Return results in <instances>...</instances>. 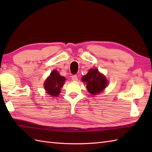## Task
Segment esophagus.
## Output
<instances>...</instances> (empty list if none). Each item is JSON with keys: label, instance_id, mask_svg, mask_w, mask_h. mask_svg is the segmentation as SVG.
Returning a JSON list of instances; mask_svg holds the SVG:
<instances>
[{"label": "esophagus", "instance_id": "obj_1", "mask_svg": "<svg viewBox=\"0 0 152 152\" xmlns=\"http://www.w3.org/2000/svg\"><path fill=\"white\" fill-rule=\"evenodd\" d=\"M71 79H72L73 81H77V80H78V76H77L76 75H72V76H71Z\"/></svg>", "mask_w": 152, "mask_h": 152}]
</instances>
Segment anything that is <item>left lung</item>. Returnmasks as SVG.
Instances as JSON below:
<instances>
[{"instance_id":"8db88e82","label":"left lung","mask_w":152,"mask_h":152,"mask_svg":"<svg viewBox=\"0 0 152 152\" xmlns=\"http://www.w3.org/2000/svg\"><path fill=\"white\" fill-rule=\"evenodd\" d=\"M82 81L87 84V89L92 95L101 93L105 89L108 82L104 76L99 72L97 69L89 70L86 76L82 77Z\"/></svg>"}]
</instances>
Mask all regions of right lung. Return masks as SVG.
<instances>
[{"label": "right lung", "instance_id": "obj_1", "mask_svg": "<svg viewBox=\"0 0 152 152\" xmlns=\"http://www.w3.org/2000/svg\"><path fill=\"white\" fill-rule=\"evenodd\" d=\"M64 81L65 78L64 76H60L57 70H53L44 82V88L50 95L57 96L60 93L61 88L63 86Z\"/></svg>", "mask_w": 152, "mask_h": 152}]
</instances>
